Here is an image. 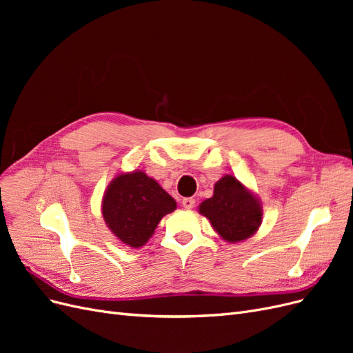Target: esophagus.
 <instances>
[{
  "instance_id": "1",
  "label": "esophagus",
  "mask_w": 353,
  "mask_h": 353,
  "mask_svg": "<svg viewBox=\"0 0 353 353\" xmlns=\"http://www.w3.org/2000/svg\"><path fill=\"white\" fill-rule=\"evenodd\" d=\"M194 199H191V197H185V199H183V206L185 208V209H193L194 208Z\"/></svg>"
}]
</instances>
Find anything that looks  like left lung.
<instances>
[{"label": "left lung", "instance_id": "1", "mask_svg": "<svg viewBox=\"0 0 353 353\" xmlns=\"http://www.w3.org/2000/svg\"><path fill=\"white\" fill-rule=\"evenodd\" d=\"M199 213L206 216L219 237L227 243L250 239L262 223V203L234 175H223L213 187V196L200 203Z\"/></svg>", "mask_w": 353, "mask_h": 353}]
</instances>
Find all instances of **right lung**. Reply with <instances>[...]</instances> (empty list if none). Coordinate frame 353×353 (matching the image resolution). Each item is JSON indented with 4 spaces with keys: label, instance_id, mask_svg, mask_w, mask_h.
<instances>
[{
    "label": "right lung",
    "instance_id": "add662e5",
    "mask_svg": "<svg viewBox=\"0 0 353 353\" xmlns=\"http://www.w3.org/2000/svg\"><path fill=\"white\" fill-rule=\"evenodd\" d=\"M176 201L143 170L116 175L105 188L101 213L105 225L123 244L143 248Z\"/></svg>",
    "mask_w": 353,
    "mask_h": 353
}]
</instances>
